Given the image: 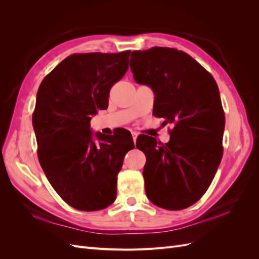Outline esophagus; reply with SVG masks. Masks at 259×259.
Segmentation results:
<instances>
[{"instance_id":"esophagus-1","label":"esophagus","mask_w":259,"mask_h":259,"mask_svg":"<svg viewBox=\"0 0 259 259\" xmlns=\"http://www.w3.org/2000/svg\"><path fill=\"white\" fill-rule=\"evenodd\" d=\"M132 136H133V140H134V143H136L138 133H137V132H132Z\"/></svg>"}]
</instances>
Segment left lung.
I'll return each mask as SVG.
<instances>
[{
  "label": "left lung",
  "instance_id": "8db88e82",
  "mask_svg": "<svg viewBox=\"0 0 259 259\" xmlns=\"http://www.w3.org/2000/svg\"><path fill=\"white\" fill-rule=\"evenodd\" d=\"M130 67L136 83L154 94L153 114L173 123L165 145L149 137L143 175L148 199L178 210L205 193L223 156L225 113L214 77L189 55L168 48L135 51Z\"/></svg>",
  "mask_w": 259,
  "mask_h": 259
}]
</instances>
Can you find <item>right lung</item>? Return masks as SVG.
<instances>
[{"instance_id":"add662e5","label":"right lung","mask_w":259,"mask_h":259,"mask_svg":"<svg viewBox=\"0 0 259 259\" xmlns=\"http://www.w3.org/2000/svg\"><path fill=\"white\" fill-rule=\"evenodd\" d=\"M131 51L74 54L44 77L32 124L37 156L50 184L70 206L99 210L114 202L116 176L134 149L130 134L93 133L90 122L108 108L109 92L128 69Z\"/></svg>"}]
</instances>
